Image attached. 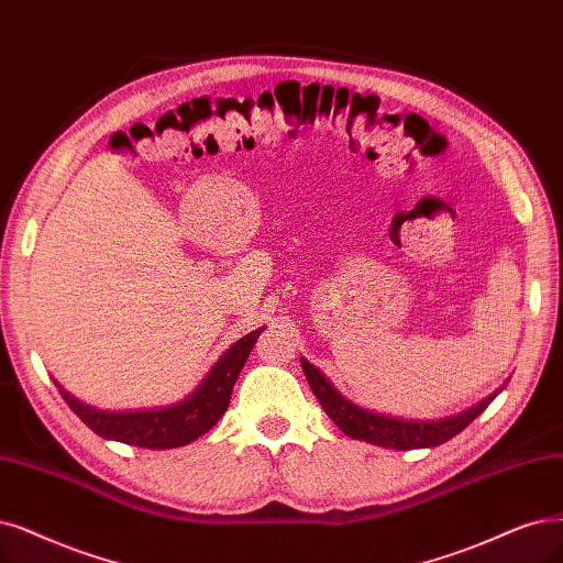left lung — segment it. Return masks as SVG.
<instances>
[{"label": "left lung", "instance_id": "8db88e82", "mask_svg": "<svg viewBox=\"0 0 563 563\" xmlns=\"http://www.w3.org/2000/svg\"><path fill=\"white\" fill-rule=\"evenodd\" d=\"M301 368L306 373L310 389L316 394V399L345 435H350V439L355 441H364V443L389 448V450L435 448L454 439V435L464 431L504 389L498 387L496 391L489 394L487 399L471 406L464 412H456L441 420L422 422V420H404V418H391V415L364 410L357 404L347 401L341 391H336L334 385L322 376V371L316 368L313 364H308V360H301Z\"/></svg>", "mask_w": 563, "mask_h": 563}]
</instances>
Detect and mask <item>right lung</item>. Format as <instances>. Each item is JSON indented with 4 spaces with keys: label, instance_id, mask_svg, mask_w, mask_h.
Wrapping results in <instances>:
<instances>
[{
    "label": "right lung",
    "instance_id": "1",
    "mask_svg": "<svg viewBox=\"0 0 563 563\" xmlns=\"http://www.w3.org/2000/svg\"><path fill=\"white\" fill-rule=\"evenodd\" d=\"M262 329L250 331L247 336L239 339L213 364V368L206 373V378L197 385L190 397H185L174 406L109 412L78 401L62 385L57 387L62 399H65L78 418L97 435H101V439H111L148 450L180 448L197 441L199 435H203L222 418L229 399H232L234 383L250 355V350L257 343Z\"/></svg>",
    "mask_w": 563,
    "mask_h": 563
}]
</instances>
